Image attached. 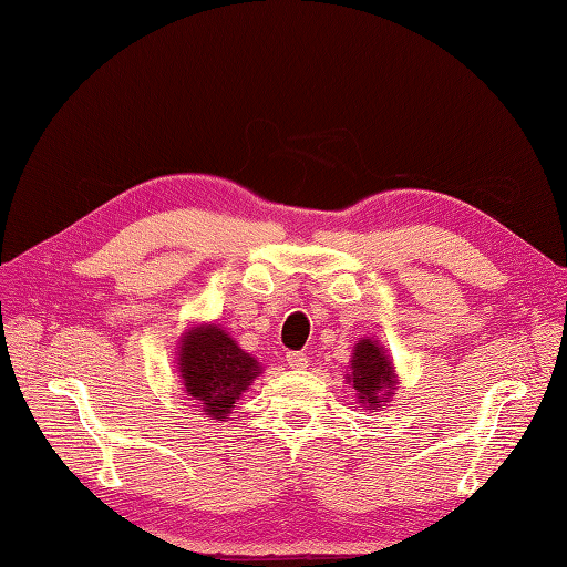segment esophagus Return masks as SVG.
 <instances>
[{
    "instance_id": "1",
    "label": "esophagus",
    "mask_w": 567,
    "mask_h": 567,
    "mask_svg": "<svg viewBox=\"0 0 567 567\" xmlns=\"http://www.w3.org/2000/svg\"><path fill=\"white\" fill-rule=\"evenodd\" d=\"M287 365H290L292 370H305L309 365V358H307V353L292 351V353H287Z\"/></svg>"
}]
</instances>
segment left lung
Segmentation results:
<instances>
[{
  "instance_id": "left-lung-1",
  "label": "left lung",
  "mask_w": 567,
  "mask_h": 567,
  "mask_svg": "<svg viewBox=\"0 0 567 567\" xmlns=\"http://www.w3.org/2000/svg\"><path fill=\"white\" fill-rule=\"evenodd\" d=\"M346 382L353 384V390H358V402L370 409L384 406V402L394 394V368L378 341L363 339L355 343L351 358V375H346Z\"/></svg>"
}]
</instances>
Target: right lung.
<instances>
[{
  "instance_id": "add662e5",
  "label": "right lung",
  "mask_w": 567,
  "mask_h": 567,
  "mask_svg": "<svg viewBox=\"0 0 567 567\" xmlns=\"http://www.w3.org/2000/svg\"><path fill=\"white\" fill-rule=\"evenodd\" d=\"M177 368L189 400L216 421L231 414V406L260 375V363L216 323L189 329L179 341Z\"/></svg>"
}]
</instances>
